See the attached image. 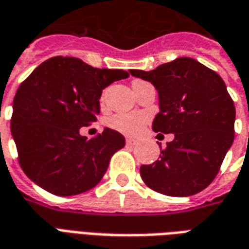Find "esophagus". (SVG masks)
<instances>
[{
	"instance_id": "34e87169",
	"label": "esophagus",
	"mask_w": 249,
	"mask_h": 249,
	"mask_svg": "<svg viewBox=\"0 0 249 249\" xmlns=\"http://www.w3.org/2000/svg\"><path fill=\"white\" fill-rule=\"evenodd\" d=\"M126 145H135V140H132V139H126Z\"/></svg>"
}]
</instances>
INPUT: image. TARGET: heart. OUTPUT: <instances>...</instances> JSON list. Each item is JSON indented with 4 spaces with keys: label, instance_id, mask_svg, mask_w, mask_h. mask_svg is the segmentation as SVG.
<instances>
[{
    "label": "heart",
    "instance_id": "heart-1",
    "mask_svg": "<svg viewBox=\"0 0 249 249\" xmlns=\"http://www.w3.org/2000/svg\"><path fill=\"white\" fill-rule=\"evenodd\" d=\"M148 121V116L141 112L116 113L109 117L108 125L112 129L128 136H135L140 132Z\"/></svg>",
    "mask_w": 249,
    "mask_h": 249
}]
</instances>
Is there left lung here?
Here are the masks:
<instances>
[{"label":"left lung","mask_w":249,"mask_h":249,"mask_svg":"<svg viewBox=\"0 0 249 249\" xmlns=\"http://www.w3.org/2000/svg\"><path fill=\"white\" fill-rule=\"evenodd\" d=\"M130 74L152 82L160 112L152 129L175 133L160 145V159L141 165L148 187L168 196H191L213 181L235 137V104L223 78L189 57H180L151 71Z\"/></svg>","instance_id":"1"}]
</instances>
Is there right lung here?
Segmentation results:
<instances>
[{"label": "right lung", "mask_w": 249, "mask_h": 249, "mask_svg": "<svg viewBox=\"0 0 249 249\" xmlns=\"http://www.w3.org/2000/svg\"><path fill=\"white\" fill-rule=\"evenodd\" d=\"M126 77V71L57 56L21 82L10 128L19 165L32 181L57 196L87 192L101 181L124 136L107 128L88 140L80 128L97 120L103 89Z\"/></svg>", "instance_id": "right-lung-1"}]
</instances>
